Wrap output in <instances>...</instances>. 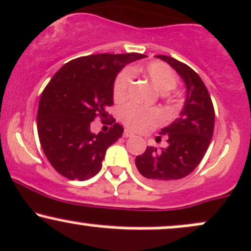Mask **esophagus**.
I'll use <instances>...</instances> for the list:
<instances>
[{
    "mask_svg": "<svg viewBox=\"0 0 251 251\" xmlns=\"http://www.w3.org/2000/svg\"><path fill=\"white\" fill-rule=\"evenodd\" d=\"M132 136H133V133H132L131 131L125 130V132H124V137H125V138H128V137H132Z\"/></svg>",
    "mask_w": 251,
    "mask_h": 251,
    "instance_id": "obj_1",
    "label": "esophagus"
}]
</instances>
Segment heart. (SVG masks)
<instances>
[{
	"instance_id": "b5f03b06",
	"label": "heart",
	"mask_w": 251,
	"mask_h": 251,
	"mask_svg": "<svg viewBox=\"0 0 251 251\" xmlns=\"http://www.w3.org/2000/svg\"><path fill=\"white\" fill-rule=\"evenodd\" d=\"M145 76L158 92L166 93L174 89L178 77L169 65L162 62H151L144 67ZM133 82V71L130 68L121 70L113 84V96L121 101L128 94ZM120 119L124 125L132 131L147 132L163 124L164 115L157 108H144L136 103H128L120 111Z\"/></svg>"
}]
</instances>
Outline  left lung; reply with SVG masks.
Segmentation results:
<instances>
[{"label": "left lung", "instance_id": "1", "mask_svg": "<svg viewBox=\"0 0 251 251\" xmlns=\"http://www.w3.org/2000/svg\"><path fill=\"white\" fill-rule=\"evenodd\" d=\"M174 68L186 83L187 98L180 118L162 128L167 147L157 150L148 147L136 157L140 175L153 184H164L186 177L200 164L207 151L214 130V108L208 90L200 76L180 60L159 54Z\"/></svg>", "mask_w": 251, "mask_h": 251}]
</instances>
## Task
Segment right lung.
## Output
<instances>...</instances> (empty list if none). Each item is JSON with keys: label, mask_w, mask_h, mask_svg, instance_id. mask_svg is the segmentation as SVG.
I'll return each instance as SVG.
<instances>
[{"label": "right lung", "mask_w": 251, "mask_h": 251, "mask_svg": "<svg viewBox=\"0 0 251 251\" xmlns=\"http://www.w3.org/2000/svg\"><path fill=\"white\" fill-rule=\"evenodd\" d=\"M144 57L90 54L70 60L54 74L40 96L37 127L44 153L57 173L84 181L100 172L106 150L124 132L114 118L106 119L111 116L106 108L113 106L114 79L127 63ZM96 117L112 124L108 132H90Z\"/></svg>", "instance_id": "1"}]
</instances>
